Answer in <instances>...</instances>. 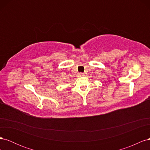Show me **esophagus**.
<instances>
[{"label":"esophagus","mask_w":150,"mask_h":150,"mask_svg":"<svg viewBox=\"0 0 150 150\" xmlns=\"http://www.w3.org/2000/svg\"><path fill=\"white\" fill-rule=\"evenodd\" d=\"M84 74V73H82V72H81V73H79L78 74V76H79V77H81V76H83Z\"/></svg>","instance_id":"obj_1"}]
</instances>
